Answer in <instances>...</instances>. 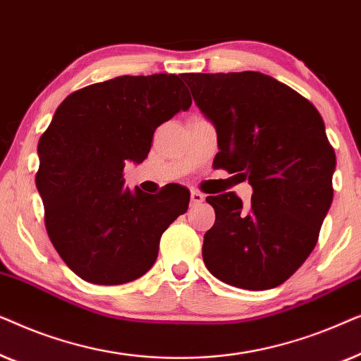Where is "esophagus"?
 I'll list each match as a JSON object with an SVG mask.
<instances>
[{
    "label": "esophagus",
    "mask_w": 361,
    "mask_h": 361,
    "mask_svg": "<svg viewBox=\"0 0 361 361\" xmlns=\"http://www.w3.org/2000/svg\"><path fill=\"white\" fill-rule=\"evenodd\" d=\"M190 199H192V204H202V202L205 200V195L199 190H192L190 192Z\"/></svg>",
    "instance_id": "1"
}]
</instances>
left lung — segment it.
Returning a JSON list of instances; mask_svg holds the SVG:
<instances>
[{
  "mask_svg": "<svg viewBox=\"0 0 361 361\" xmlns=\"http://www.w3.org/2000/svg\"><path fill=\"white\" fill-rule=\"evenodd\" d=\"M184 80L216 130L215 167L253 187L248 205L233 192L207 197L215 224L204 235V263L235 288L273 289L312 253L332 205L335 152L322 116L261 72L185 73Z\"/></svg>",
  "mask_w": 361,
  "mask_h": 361,
  "instance_id": "left-lung-1",
  "label": "left lung"
}]
</instances>
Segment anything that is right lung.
Here are the masks:
<instances>
[{
	"instance_id": "right-lung-1",
	"label": "right lung",
	"mask_w": 361,
	"mask_h": 361,
	"mask_svg": "<svg viewBox=\"0 0 361 361\" xmlns=\"http://www.w3.org/2000/svg\"><path fill=\"white\" fill-rule=\"evenodd\" d=\"M192 105L174 73L123 75L73 92L39 140L36 187L54 248L78 278L116 286L156 263L167 226L189 209L182 185L128 189L126 162L149 154L156 128Z\"/></svg>"
}]
</instances>
